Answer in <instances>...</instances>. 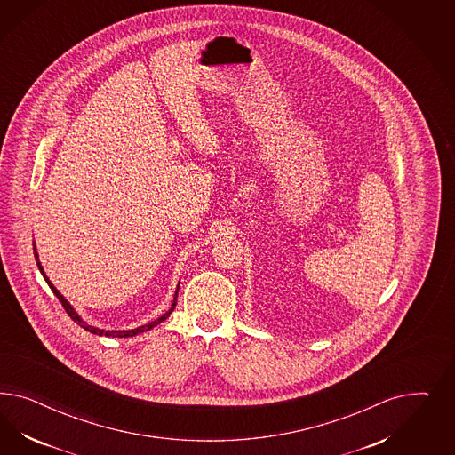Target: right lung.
Listing matches in <instances>:
<instances>
[{
	"instance_id": "add662e5",
	"label": "right lung",
	"mask_w": 455,
	"mask_h": 455,
	"mask_svg": "<svg viewBox=\"0 0 455 455\" xmlns=\"http://www.w3.org/2000/svg\"><path fill=\"white\" fill-rule=\"evenodd\" d=\"M35 250V259H36V265H38V268H40V272H42L43 278L46 280V283L50 285V289H52V291L55 293L56 297H58V300L61 302V305H63V308L67 310V314H68L69 317H71V320L73 322H76L80 327H83L84 331H92V333H95V335H105V337H120V339H124V337H133V335H138V333H143V331H148L150 329H153V327H156L158 323H162L164 320H166L168 318V315L173 312V308H175V305H177V297H179V289H177V291H175V297H173V303H172V308L166 312V314H164L162 317L156 318V320H153V322H150V323H147V325H141V327H138V329H132V331H101V329H97V327H92V325H88L86 322H83L82 318H80V315L75 312V308L69 305L68 300L56 290V287H53V283L50 282V278L46 276V274H44V270H43L42 263H40V260H38V253H36V248H33Z\"/></svg>"
}]
</instances>
